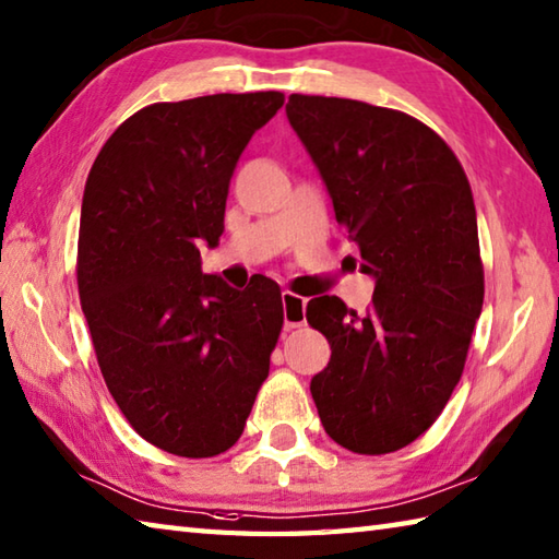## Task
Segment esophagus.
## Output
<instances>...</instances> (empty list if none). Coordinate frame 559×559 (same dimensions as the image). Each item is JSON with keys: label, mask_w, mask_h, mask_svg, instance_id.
Listing matches in <instances>:
<instances>
[{"label": "esophagus", "mask_w": 559, "mask_h": 559, "mask_svg": "<svg viewBox=\"0 0 559 559\" xmlns=\"http://www.w3.org/2000/svg\"><path fill=\"white\" fill-rule=\"evenodd\" d=\"M281 300H283V322H286V328L288 330L302 328V324H306V298H300L290 290H283Z\"/></svg>", "instance_id": "34e87169"}]
</instances>
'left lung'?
I'll return each mask as SVG.
<instances>
[{
    "mask_svg": "<svg viewBox=\"0 0 559 559\" xmlns=\"http://www.w3.org/2000/svg\"><path fill=\"white\" fill-rule=\"evenodd\" d=\"M286 115L340 227L377 281L367 314L337 296L306 318L332 357L310 381L324 432L357 454L395 452L438 420L484 302L469 180L423 121L359 99L290 95Z\"/></svg>",
    "mask_w": 559,
    "mask_h": 559,
    "instance_id": "8db88e82",
    "label": "left lung"
}]
</instances>
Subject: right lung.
<instances>
[{"label": "right lung", "instance_id": "obj_1", "mask_svg": "<svg viewBox=\"0 0 559 559\" xmlns=\"http://www.w3.org/2000/svg\"><path fill=\"white\" fill-rule=\"evenodd\" d=\"M283 93L207 95L131 115L85 182L78 290L99 371L158 450L227 452L245 432L283 328L281 288L202 273L225 231L229 180Z\"/></svg>", "mask_w": 559, "mask_h": 559}]
</instances>
